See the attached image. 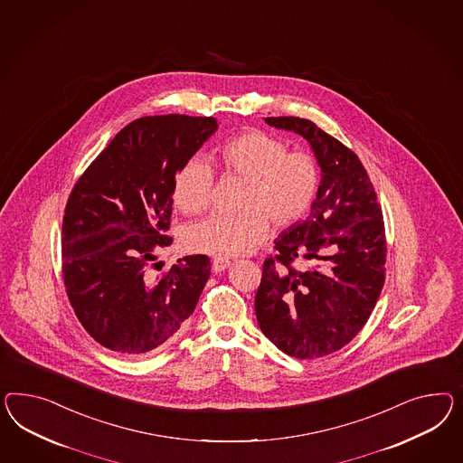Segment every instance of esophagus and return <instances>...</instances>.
Listing matches in <instances>:
<instances>
[{"label":"esophagus","instance_id":"obj_1","mask_svg":"<svg viewBox=\"0 0 463 463\" xmlns=\"http://www.w3.org/2000/svg\"><path fill=\"white\" fill-rule=\"evenodd\" d=\"M231 266V261L229 260H224V258H213V269L215 273H221V271H224Z\"/></svg>","mask_w":463,"mask_h":463}]
</instances>
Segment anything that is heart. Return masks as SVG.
Wrapping results in <instances>:
<instances>
[{"mask_svg":"<svg viewBox=\"0 0 463 463\" xmlns=\"http://www.w3.org/2000/svg\"><path fill=\"white\" fill-rule=\"evenodd\" d=\"M219 155L227 172L248 180L242 192L244 213H213L188 225L184 242L188 250L219 258H232L252 250L269 231L301 221L312 207L320 185V168L310 153L289 151L283 139L263 131H248L227 139ZM213 165L203 156H190L174 180V200L180 211L197 213L211 205Z\"/></svg>","mask_w":463,"mask_h":463,"instance_id":"heart-1","label":"heart"}]
</instances>
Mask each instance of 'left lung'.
Masks as SVG:
<instances>
[{
    "label": "left lung",
    "instance_id": "8db88e82",
    "mask_svg": "<svg viewBox=\"0 0 463 463\" xmlns=\"http://www.w3.org/2000/svg\"><path fill=\"white\" fill-rule=\"evenodd\" d=\"M305 137L320 166L310 213L275 239L263 264L256 318L278 349L317 359L347 345L384 285L386 238L374 187L355 153L308 119L264 118ZM293 262L307 264L294 269Z\"/></svg>",
    "mask_w": 463,
    "mask_h": 463
}]
</instances>
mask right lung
Wrapping results in <instances>:
<instances>
[{"instance_id": "right-lung-1", "label": "right lung", "mask_w": 463, "mask_h": 463, "mask_svg": "<svg viewBox=\"0 0 463 463\" xmlns=\"http://www.w3.org/2000/svg\"><path fill=\"white\" fill-rule=\"evenodd\" d=\"M215 118L146 116L123 128L69 197L62 271L79 322L102 347L137 357L180 330L211 276L203 254L160 276L148 268L172 244L178 168L217 131Z\"/></svg>"}]
</instances>
